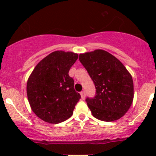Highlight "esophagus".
<instances>
[{
  "instance_id": "34e87169",
  "label": "esophagus",
  "mask_w": 156,
  "mask_h": 156,
  "mask_svg": "<svg viewBox=\"0 0 156 156\" xmlns=\"http://www.w3.org/2000/svg\"><path fill=\"white\" fill-rule=\"evenodd\" d=\"M80 94H81V99H82V100H84V99L85 98V92H84V91H82V92H81Z\"/></svg>"
}]
</instances>
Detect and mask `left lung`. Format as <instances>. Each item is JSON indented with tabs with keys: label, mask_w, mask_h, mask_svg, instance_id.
I'll return each mask as SVG.
<instances>
[{
	"label": "left lung",
	"mask_w": 156,
	"mask_h": 156,
	"mask_svg": "<svg viewBox=\"0 0 156 156\" xmlns=\"http://www.w3.org/2000/svg\"><path fill=\"white\" fill-rule=\"evenodd\" d=\"M79 60L95 85L96 95L86 99L94 117L104 122L121 119L133 99V79L125 66L103 50L80 54Z\"/></svg>",
	"instance_id": "obj_1"
}]
</instances>
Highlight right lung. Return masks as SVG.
Listing matches in <instances>:
<instances>
[{"label":"right lung","instance_id":"1","mask_svg":"<svg viewBox=\"0 0 156 156\" xmlns=\"http://www.w3.org/2000/svg\"><path fill=\"white\" fill-rule=\"evenodd\" d=\"M78 55L57 50L37 63L27 81V96L34 114L44 122L58 124L69 119L81 95L69 75Z\"/></svg>","mask_w":156,"mask_h":156}]
</instances>
